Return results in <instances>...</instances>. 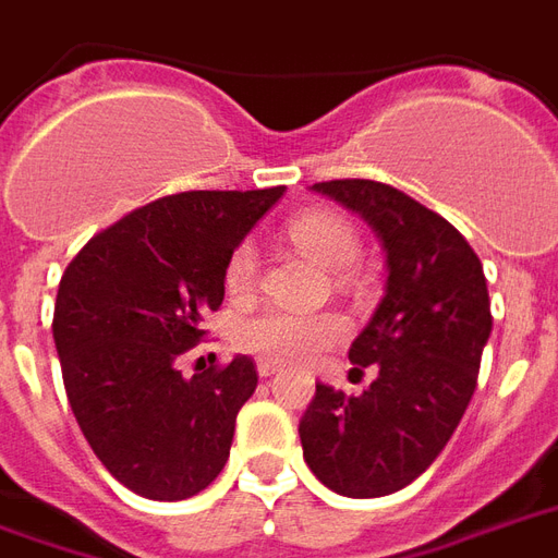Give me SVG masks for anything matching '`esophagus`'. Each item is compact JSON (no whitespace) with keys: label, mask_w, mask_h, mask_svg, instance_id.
<instances>
[{"label":"esophagus","mask_w":558,"mask_h":558,"mask_svg":"<svg viewBox=\"0 0 558 558\" xmlns=\"http://www.w3.org/2000/svg\"><path fill=\"white\" fill-rule=\"evenodd\" d=\"M257 373H259V378H275V375H278L280 369H278V366H275V363L259 361L257 363Z\"/></svg>","instance_id":"1"}]
</instances>
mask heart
I'll use <instances>...</instances> for the list:
<instances>
[{
  "label": "heart",
  "instance_id": "obj_1",
  "mask_svg": "<svg viewBox=\"0 0 558 558\" xmlns=\"http://www.w3.org/2000/svg\"><path fill=\"white\" fill-rule=\"evenodd\" d=\"M287 236L325 268L352 266L361 254L357 227L333 209H307L287 225ZM257 247L239 242L225 263V287L233 299H245L257 283ZM349 325L340 313L259 311L239 322L236 345L268 363H311L345 340Z\"/></svg>",
  "mask_w": 558,
  "mask_h": 558
}]
</instances>
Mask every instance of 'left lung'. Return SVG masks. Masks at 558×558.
I'll return each mask as SVG.
<instances>
[{
    "mask_svg": "<svg viewBox=\"0 0 558 558\" xmlns=\"http://www.w3.org/2000/svg\"><path fill=\"white\" fill-rule=\"evenodd\" d=\"M313 192L352 209L387 254V287L349 349L378 375L361 396L316 384L299 423L307 468L342 497H387L440 456L476 390L490 337L485 271L447 218L375 180H331Z\"/></svg>",
    "mask_w": 558,
    "mask_h": 558,
    "instance_id": "1",
    "label": "left lung"
}]
</instances>
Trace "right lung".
<instances>
[{
    "instance_id": "obj_1",
    "label": "right lung",
    "mask_w": 558,
    "mask_h": 558,
    "mask_svg": "<svg viewBox=\"0 0 558 558\" xmlns=\"http://www.w3.org/2000/svg\"><path fill=\"white\" fill-rule=\"evenodd\" d=\"M287 189L180 192L132 209L70 259L52 340L82 435L147 499L195 497L225 470L257 366L239 354L185 378L180 357L225 301V263Z\"/></svg>"
}]
</instances>
